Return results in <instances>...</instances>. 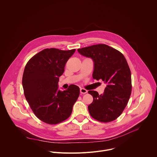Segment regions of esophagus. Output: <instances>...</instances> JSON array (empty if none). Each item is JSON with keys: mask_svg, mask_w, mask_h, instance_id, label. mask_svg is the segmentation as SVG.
Listing matches in <instances>:
<instances>
[{"mask_svg": "<svg viewBox=\"0 0 157 157\" xmlns=\"http://www.w3.org/2000/svg\"><path fill=\"white\" fill-rule=\"evenodd\" d=\"M80 93H81V94H86V93L88 92V91H87L86 89L82 88H80Z\"/></svg>", "mask_w": 157, "mask_h": 157, "instance_id": "esophagus-1", "label": "esophagus"}]
</instances>
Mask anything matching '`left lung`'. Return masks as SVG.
Returning a JSON list of instances; mask_svg holds the SVG:
<instances>
[{
    "instance_id": "1",
    "label": "left lung",
    "mask_w": 157,
    "mask_h": 157,
    "mask_svg": "<svg viewBox=\"0 0 157 157\" xmlns=\"http://www.w3.org/2000/svg\"><path fill=\"white\" fill-rule=\"evenodd\" d=\"M79 53L94 61L93 78L102 80L107 86L104 93L88 91L93 101L88 108L90 115L104 123L117 119L126 106L131 93V75L123 55L105 44L78 48Z\"/></svg>"
}]
</instances>
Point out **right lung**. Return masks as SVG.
I'll return each mask as SVG.
<instances>
[{"label": "right lung", "instance_id": "add662e5", "mask_svg": "<svg viewBox=\"0 0 157 157\" xmlns=\"http://www.w3.org/2000/svg\"><path fill=\"white\" fill-rule=\"evenodd\" d=\"M75 52L46 48L27 63L22 84L25 98L35 115L42 121L58 124L67 119L80 94V88L71 85L67 90H58L59 77L68 59Z\"/></svg>", "mask_w": 157, "mask_h": 157}]
</instances>
